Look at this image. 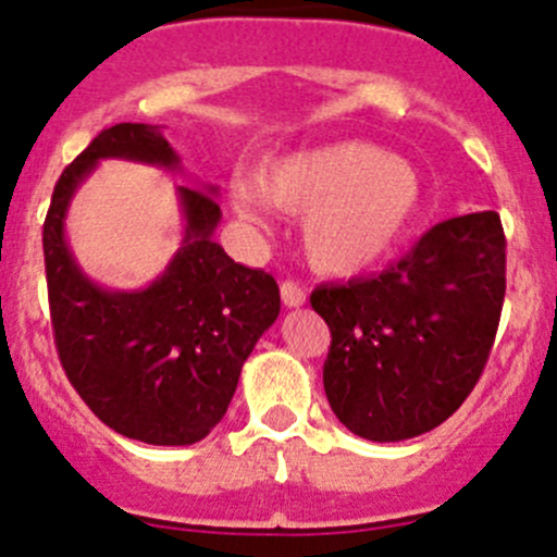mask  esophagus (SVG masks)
<instances>
[{
	"mask_svg": "<svg viewBox=\"0 0 557 557\" xmlns=\"http://www.w3.org/2000/svg\"><path fill=\"white\" fill-rule=\"evenodd\" d=\"M280 296H283L285 307H301L307 301L305 288H301L296 280H285V283L280 285Z\"/></svg>",
	"mask_w": 557,
	"mask_h": 557,
	"instance_id": "esophagus-1",
	"label": "esophagus"
}]
</instances>
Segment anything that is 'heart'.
<instances>
[{"label":"heart","instance_id":"obj_1","mask_svg":"<svg viewBox=\"0 0 557 557\" xmlns=\"http://www.w3.org/2000/svg\"><path fill=\"white\" fill-rule=\"evenodd\" d=\"M256 185H234V212L263 226L269 200L301 215L307 261L331 277H350L383 261L412 228L425 196L412 161L361 139H336L269 161Z\"/></svg>","mask_w":557,"mask_h":557}]
</instances>
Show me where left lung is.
I'll return each instance as SVG.
<instances>
[{
	"label": "left lung",
	"instance_id": "obj_1",
	"mask_svg": "<svg viewBox=\"0 0 557 557\" xmlns=\"http://www.w3.org/2000/svg\"><path fill=\"white\" fill-rule=\"evenodd\" d=\"M507 290L498 212L436 223L377 277L318 285L323 387L352 434L401 442L445 423L485 369Z\"/></svg>",
	"mask_w": 557,
	"mask_h": 557
}]
</instances>
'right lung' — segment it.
I'll return each instance as SVG.
<instances>
[{
  "label": "right lung",
  "mask_w": 557,
  "mask_h": 557,
  "mask_svg": "<svg viewBox=\"0 0 557 557\" xmlns=\"http://www.w3.org/2000/svg\"><path fill=\"white\" fill-rule=\"evenodd\" d=\"M102 159L177 170L180 159L148 123L104 128L53 188L42 226L45 277L55 350L91 412L145 445H194L232 404L243 363L280 314L272 274L234 263L212 243L215 188L177 185L183 247L143 290H107L81 272L64 239L77 185Z\"/></svg>",
  "instance_id": "obj_1"
}]
</instances>
